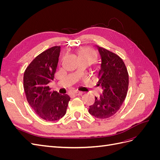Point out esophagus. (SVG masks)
Wrapping results in <instances>:
<instances>
[{"label": "esophagus", "instance_id": "esophagus-1", "mask_svg": "<svg viewBox=\"0 0 160 160\" xmlns=\"http://www.w3.org/2000/svg\"><path fill=\"white\" fill-rule=\"evenodd\" d=\"M72 94L73 95H82V94H83V92H81V91H76L72 92Z\"/></svg>", "mask_w": 160, "mask_h": 160}]
</instances>
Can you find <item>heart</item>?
Returning a JSON list of instances; mask_svg holds the SVG:
<instances>
[{"mask_svg": "<svg viewBox=\"0 0 160 160\" xmlns=\"http://www.w3.org/2000/svg\"><path fill=\"white\" fill-rule=\"evenodd\" d=\"M80 59H88L93 62L96 59V54L94 51L89 47H83L79 51Z\"/></svg>", "mask_w": 160, "mask_h": 160, "instance_id": "heart-1", "label": "heart"}]
</instances>
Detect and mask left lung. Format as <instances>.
<instances>
[{"mask_svg": "<svg viewBox=\"0 0 160 160\" xmlns=\"http://www.w3.org/2000/svg\"><path fill=\"white\" fill-rule=\"evenodd\" d=\"M97 47L101 58L98 85L101 86L103 94L95 97L89 113L97 118L107 119L117 112L126 98L129 75L122 58L103 47Z\"/></svg>", "mask_w": 160, "mask_h": 160, "instance_id": "8db88e82", "label": "left lung"}]
</instances>
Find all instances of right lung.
I'll list each match as a JSON object with an SVG mask.
<instances>
[{
    "label": "right lung",
    "mask_w": 160,
    "mask_h": 160,
    "mask_svg": "<svg viewBox=\"0 0 160 160\" xmlns=\"http://www.w3.org/2000/svg\"><path fill=\"white\" fill-rule=\"evenodd\" d=\"M60 46L41 52L28 65L23 77V88L28 103L36 114L46 121L53 122L66 113L70 97L51 91L49 83L59 62Z\"/></svg>",
    "instance_id": "right-lung-1"
}]
</instances>
